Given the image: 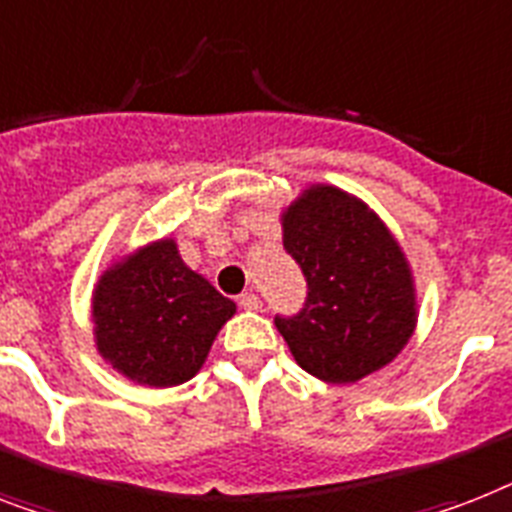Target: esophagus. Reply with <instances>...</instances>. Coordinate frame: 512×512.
Instances as JSON below:
<instances>
[{
	"label": "esophagus",
	"instance_id": "1",
	"mask_svg": "<svg viewBox=\"0 0 512 512\" xmlns=\"http://www.w3.org/2000/svg\"><path fill=\"white\" fill-rule=\"evenodd\" d=\"M239 305H242V310H247V313H257V310H263V302H260V297H257L255 292H247L239 297Z\"/></svg>",
	"mask_w": 512,
	"mask_h": 512
}]
</instances>
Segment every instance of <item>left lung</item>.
I'll list each match as a JSON object with an SVG mask.
<instances>
[{
	"label": "left lung",
	"mask_w": 512,
	"mask_h": 512,
	"mask_svg": "<svg viewBox=\"0 0 512 512\" xmlns=\"http://www.w3.org/2000/svg\"><path fill=\"white\" fill-rule=\"evenodd\" d=\"M286 252L307 278V302L276 318L302 371L355 384L400 355L418 326L405 249L376 210L331 184H310L281 210Z\"/></svg>",
	"instance_id": "left-lung-1"
}]
</instances>
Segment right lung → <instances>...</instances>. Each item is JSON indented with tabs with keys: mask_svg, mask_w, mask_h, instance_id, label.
Returning a JSON list of instances; mask_svg holds the SVG:
<instances>
[{
	"mask_svg": "<svg viewBox=\"0 0 512 512\" xmlns=\"http://www.w3.org/2000/svg\"><path fill=\"white\" fill-rule=\"evenodd\" d=\"M234 313V302L184 263L173 236L112 260L91 292L99 357L149 389L197 376Z\"/></svg>",
	"mask_w": 512,
	"mask_h": 512,
	"instance_id": "1",
	"label": "right lung"
}]
</instances>
